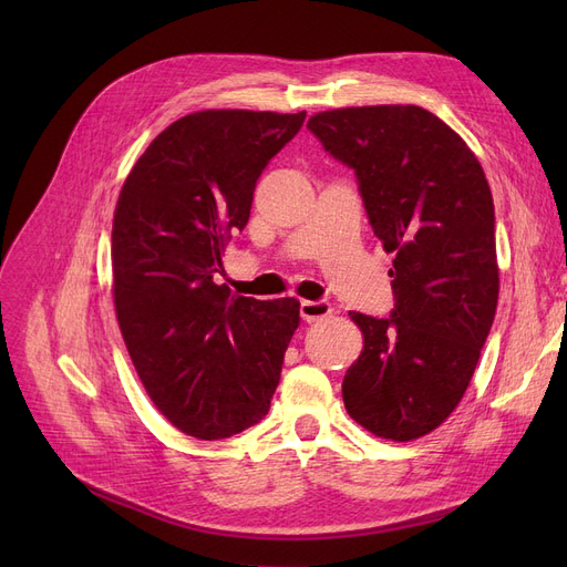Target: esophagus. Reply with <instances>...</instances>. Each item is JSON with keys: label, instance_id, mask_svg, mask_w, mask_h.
Masks as SVG:
<instances>
[{"label": "esophagus", "instance_id": "esophagus-1", "mask_svg": "<svg viewBox=\"0 0 567 567\" xmlns=\"http://www.w3.org/2000/svg\"><path fill=\"white\" fill-rule=\"evenodd\" d=\"M333 312L331 303L329 301H303L301 303V317L312 323V321H319V319H326Z\"/></svg>", "mask_w": 567, "mask_h": 567}]
</instances>
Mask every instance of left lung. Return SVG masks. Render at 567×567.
Masks as SVG:
<instances>
[{"instance_id": "obj_1", "label": "left lung", "mask_w": 567, "mask_h": 567, "mask_svg": "<svg viewBox=\"0 0 567 567\" xmlns=\"http://www.w3.org/2000/svg\"><path fill=\"white\" fill-rule=\"evenodd\" d=\"M310 133L351 167L374 236L393 252L391 317L349 312L363 351L347 370L351 419L413 441L460 404L498 301L494 202L466 142L419 105L342 107Z\"/></svg>"}]
</instances>
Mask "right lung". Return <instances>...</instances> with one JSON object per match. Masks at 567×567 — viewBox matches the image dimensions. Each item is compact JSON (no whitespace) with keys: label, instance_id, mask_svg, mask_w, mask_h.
Returning a JSON list of instances; mask_svg holds the SVG:
<instances>
[{"label":"right lung","instance_id":"add662e5","mask_svg":"<svg viewBox=\"0 0 567 567\" xmlns=\"http://www.w3.org/2000/svg\"><path fill=\"white\" fill-rule=\"evenodd\" d=\"M303 122L306 112L186 114L146 146L118 193V329L148 398L190 436L252 427L278 389L301 303L236 296L214 278L248 225L257 178Z\"/></svg>","mask_w":567,"mask_h":567}]
</instances>
